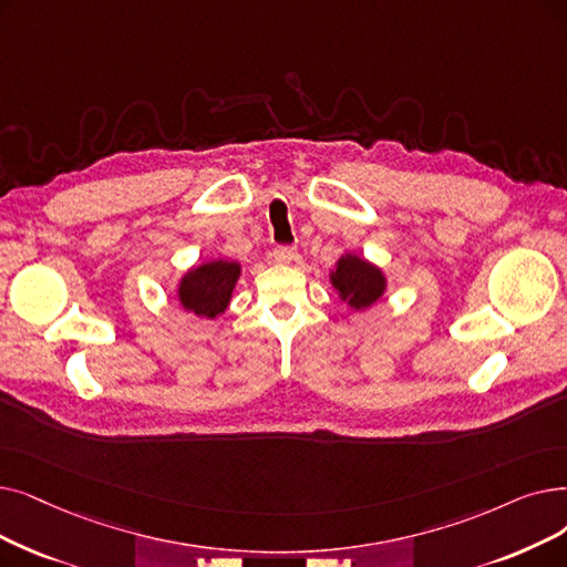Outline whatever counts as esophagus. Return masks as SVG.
<instances>
[{"label":"esophagus","mask_w":567,"mask_h":567,"mask_svg":"<svg viewBox=\"0 0 567 567\" xmlns=\"http://www.w3.org/2000/svg\"><path fill=\"white\" fill-rule=\"evenodd\" d=\"M297 257H299L297 248H289V245H280V248L274 250V259H276L278 264H291Z\"/></svg>","instance_id":"obj_1"}]
</instances>
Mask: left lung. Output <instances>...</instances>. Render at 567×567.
<instances>
[{"label":"left lung","mask_w":567,"mask_h":567,"mask_svg":"<svg viewBox=\"0 0 567 567\" xmlns=\"http://www.w3.org/2000/svg\"><path fill=\"white\" fill-rule=\"evenodd\" d=\"M329 282L338 299L352 310H365L375 306L386 293L384 270L354 252H344L329 270Z\"/></svg>","instance_id":"8db88e82"}]
</instances>
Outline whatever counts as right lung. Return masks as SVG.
I'll use <instances>...</instances> for the list:
<instances>
[{
	"mask_svg": "<svg viewBox=\"0 0 567 567\" xmlns=\"http://www.w3.org/2000/svg\"><path fill=\"white\" fill-rule=\"evenodd\" d=\"M240 270V264L229 259H210L187 268L176 285L181 308L206 319L223 315L231 303Z\"/></svg>",
	"mask_w": 567,
	"mask_h": 567,
	"instance_id": "right-lung-1",
	"label": "right lung"
}]
</instances>
